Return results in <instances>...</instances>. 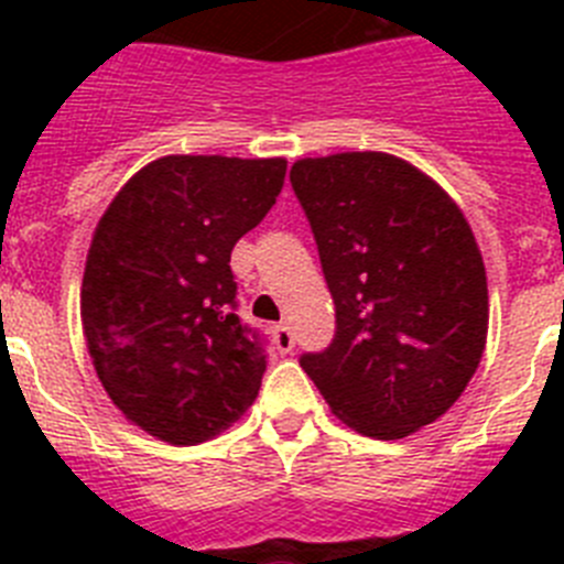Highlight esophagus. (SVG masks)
I'll list each match as a JSON object with an SVG mask.
<instances>
[{
  "instance_id": "obj_1",
  "label": "esophagus",
  "mask_w": 564,
  "mask_h": 564,
  "mask_svg": "<svg viewBox=\"0 0 564 564\" xmlns=\"http://www.w3.org/2000/svg\"><path fill=\"white\" fill-rule=\"evenodd\" d=\"M273 344H276L279 352H291L293 344H296V336L288 325H276L273 327Z\"/></svg>"
}]
</instances>
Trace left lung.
<instances>
[{"label":"left lung","instance_id":"8db88e82","mask_svg":"<svg viewBox=\"0 0 564 564\" xmlns=\"http://www.w3.org/2000/svg\"><path fill=\"white\" fill-rule=\"evenodd\" d=\"M336 305V336L299 358L333 415L406 437L460 398L486 350L488 288L452 197L395 154L341 152L291 169Z\"/></svg>","mask_w":564,"mask_h":564}]
</instances>
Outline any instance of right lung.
Returning <instances> with one entry per match:
<instances>
[{"mask_svg":"<svg viewBox=\"0 0 564 564\" xmlns=\"http://www.w3.org/2000/svg\"><path fill=\"white\" fill-rule=\"evenodd\" d=\"M282 158L169 154L115 194L87 253L82 325L104 390L134 426L194 446L248 410L265 338L237 316L231 251L285 183Z\"/></svg>","mask_w":564,"mask_h":564,"instance_id":"1","label":"right lung"}]
</instances>
